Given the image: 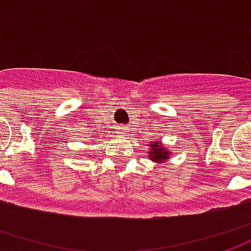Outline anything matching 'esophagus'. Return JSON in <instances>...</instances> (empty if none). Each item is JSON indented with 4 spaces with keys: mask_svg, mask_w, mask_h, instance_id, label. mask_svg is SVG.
I'll return each instance as SVG.
<instances>
[{
    "mask_svg": "<svg viewBox=\"0 0 251 251\" xmlns=\"http://www.w3.org/2000/svg\"><path fill=\"white\" fill-rule=\"evenodd\" d=\"M117 134H118L120 137L127 136V134H129V129H126V127H121L120 130L117 131Z\"/></svg>",
    "mask_w": 251,
    "mask_h": 251,
    "instance_id": "obj_1",
    "label": "esophagus"
}]
</instances>
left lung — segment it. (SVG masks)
<instances>
[{
	"label": "left lung",
	"mask_w": 251,
	"mask_h": 251,
	"mask_svg": "<svg viewBox=\"0 0 251 251\" xmlns=\"http://www.w3.org/2000/svg\"><path fill=\"white\" fill-rule=\"evenodd\" d=\"M171 156V152L168 151V148L163 147L158 141H153L151 144V151H149V157L152 161L156 163H164L167 161Z\"/></svg>",
	"instance_id": "obj_1"
}]
</instances>
